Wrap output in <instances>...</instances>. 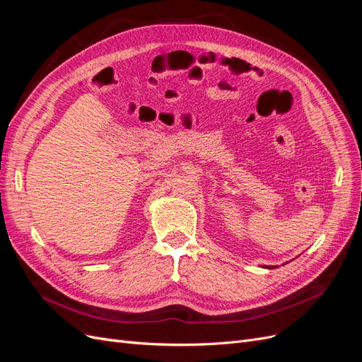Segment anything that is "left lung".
Instances as JSON below:
<instances>
[{"label": "left lung", "instance_id": "8db88e82", "mask_svg": "<svg viewBox=\"0 0 362 362\" xmlns=\"http://www.w3.org/2000/svg\"><path fill=\"white\" fill-rule=\"evenodd\" d=\"M273 267H276V266H273ZM273 267H270V266H264V269H273Z\"/></svg>", "mask_w": 362, "mask_h": 362}]
</instances>
